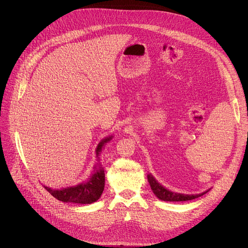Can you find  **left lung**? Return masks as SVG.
I'll return each instance as SVG.
<instances>
[{
  "instance_id": "8db88e82",
  "label": "left lung",
  "mask_w": 248,
  "mask_h": 248,
  "mask_svg": "<svg viewBox=\"0 0 248 248\" xmlns=\"http://www.w3.org/2000/svg\"><path fill=\"white\" fill-rule=\"evenodd\" d=\"M147 179L149 182V185L151 186L152 191L154 192V194L161 200L164 201H187V200H192L195 199L197 197H200L202 195H204L207 191L202 192L200 194H183V193H176V192H172L167 188H165L163 186H161L154 178L153 175L150 173L147 175Z\"/></svg>"
}]
</instances>
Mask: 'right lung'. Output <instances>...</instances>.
<instances>
[{
    "mask_svg": "<svg viewBox=\"0 0 248 248\" xmlns=\"http://www.w3.org/2000/svg\"><path fill=\"white\" fill-rule=\"evenodd\" d=\"M111 139H112V136L105 138L98 144L96 149L97 156L101 152L104 144L107 143ZM44 187L51 195H53L56 199L60 201L67 202V203L70 202V203H79V204H90L97 201L103 193V190L105 187L104 169L100 168L99 170H96L95 173L92 174L89 181H87L86 183H82L77 186L66 187L61 190H58V189L54 190L47 186H44Z\"/></svg>",
    "mask_w": 248,
    "mask_h": 248,
    "instance_id": "1",
    "label": "right lung"
}]
</instances>
